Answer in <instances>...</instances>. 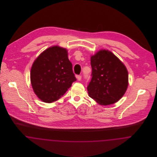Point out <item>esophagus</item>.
I'll use <instances>...</instances> for the list:
<instances>
[{
  "instance_id": "obj_1",
  "label": "esophagus",
  "mask_w": 157,
  "mask_h": 157,
  "mask_svg": "<svg viewBox=\"0 0 157 157\" xmlns=\"http://www.w3.org/2000/svg\"><path fill=\"white\" fill-rule=\"evenodd\" d=\"M76 78L78 81H81V79H82V76L81 75H78V76H76Z\"/></svg>"
}]
</instances>
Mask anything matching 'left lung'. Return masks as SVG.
<instances>
[{
    "label": "left lung",
    "mask_w": 157,
    "mask_h": 157,
    "mask_svg": "<svg viewBox=\"0 0 157 157\" xmlns=\"http://www.w3.org/2000/svg\"><path fill=\"white\" fill-rule=\"evenodd\" d=\"M90 65L92 78L87 86L90 97L102 105L118 101L128 85L125 66L108 50H101L92 56Z\"/></svg>",
    "instance_id": "obj_1"
}]
</instances>
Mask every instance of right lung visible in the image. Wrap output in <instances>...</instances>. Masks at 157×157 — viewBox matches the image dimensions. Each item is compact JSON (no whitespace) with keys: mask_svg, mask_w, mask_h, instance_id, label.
<instances>
[{"mask_svg":"<svg viewBox=\"0 0 157 157\" xmlns=\"http://www.w3.org/2000/svg\"><path fill=\"white\" fill-rule=\"evenodd\" d=\"M76 81L67 50L58 46L46 49L31 68L32 88L37 97L46 103L58 100Z\"/></svg>","mask_w":157,"mask_h":157,"instance_id":"add662e5","label":"right lung"}]
</instances>
